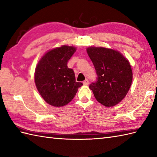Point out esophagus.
I'll return each instance as SVG.
<instances>
[{"mask_svg":"<svg viewBox=\"0 0 157 157\" xmlns=\"http://www.w3.org/2000/svg\"><path fill=\"white\" fill-rule=\"evenodd\" d=\"M83 84H84V85H88V84H89V81H88V79H85V80L83 82Z\"/></svg>","mask_w":157,"mask_h":157,"instance_id":"obj_1","label":"esophagus"}]
</instances>
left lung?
<instances>
[{
    "label": "left lung",
    "instance_id": "obj_1",
    "mask_svg": "<svg viewBox=\"0 0 157 157\" xmlns=\"http://www.w3.org/2000/svg\"><path fill=\"white\" fill-rule=\"evenodd\" d=\"M87 52L97 74L96 81L89 86L94 97L106 107L118 104L125 98L132 82L129 61L112 49L90 47Z\"/></svg>",
    "mask_w": 157,
    "mask_h": 157
}]
</instances>
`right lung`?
<instances>
[{"label":"right lung","instance_id":"right-lung-1","mask_svg":"<svg viewBox=\"0 0 157 157\" xmlns=\"http://www.w3.org/2000/svg\"><path fill=\"white\" fill-rule=\"evenodd\" d=\"M75 51L73 46H63L46 52L38 63L34 75L36 86L49 105L58 107L68 104L83 85L75 81L74 71L67 67Z\"/></svg>","mask_w":157,"mask_h":157}]
</instances>
